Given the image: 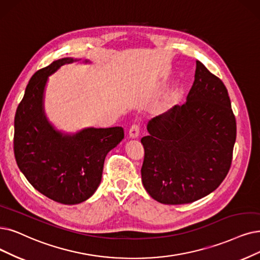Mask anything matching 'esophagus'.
<instances>
[{
  "instance_id": "obj_1",
  "label": "esophagus",
  "mask_w": 260,
  "mask_h": 260,
  "mask_svg": "<svg viewBox=\"0 0 260 260\" xmlns=\"http://www.w3.org/2000/svg\"><path fill=\"white\" fill-rule=\"evenodd\" d=\"M129 137L130 139H137L140 137V127L138 124H133L129 129Z\"/></svg>"
}]
</instances>
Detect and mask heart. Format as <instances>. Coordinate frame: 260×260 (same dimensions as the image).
I'll use <instances>...</instances> for the list:
<instances>
[{"label":"heart","mask_w":260,"mask_h":260,"mask_svg":"<svg viewBox=\"0 0 260 260\" xmlns=\"http://www.w3.org/2000/svg\"><path fill=\"white\" fill-rule=\"evenodd\" d=\"M174 101H175V98H174V97H170V98L168 99V101H166V103H165V107H170Z\"/></svg>","instance_id":"b5f03b06"}]
</instances>
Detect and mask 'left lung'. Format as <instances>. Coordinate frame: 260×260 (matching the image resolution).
Returning a JSON list of instances; mask_svg holds the SVG:
<instances>
[{"instance_id":"8db88e82","label":"left lung","mask_w":260,"mask_h":260,"mask_svg":"<svg viewBox=\"0 0 260 260\" xmlns=\"http://www.w3.org/2000/svg\"><path fill=\"white\" fill-rule=\"evenodd\" d=\"M141 170L145 190L166 205L193 203L213 192L230 171L236 119L224 83L196 60L184 105L147 123Z\"/></svg>"}]
</instances>
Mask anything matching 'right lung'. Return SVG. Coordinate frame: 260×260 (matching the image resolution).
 Returning <instances> with one entry per match:
<instances>
[{
    "label": "right lung",
    "instance_id": "1",
    "mask_svg": "<svg viewBox=\"0 0 260 260\" xmlns=\"http://www.w3.org/2000/svg\"><path fill=\"white\" fill-rule=\"evenodd\" d=\"M80 60L59 58L35 72L15 116L18 168L38 192L65 205L80 204L96 192L108 152L123 139L121 127H88L68 133L57 130L48 119L45 91L49 77L61 66Z\"/></svg>",
    "mask_w": 260,
    "mask_h": 260
}]
</instances>
